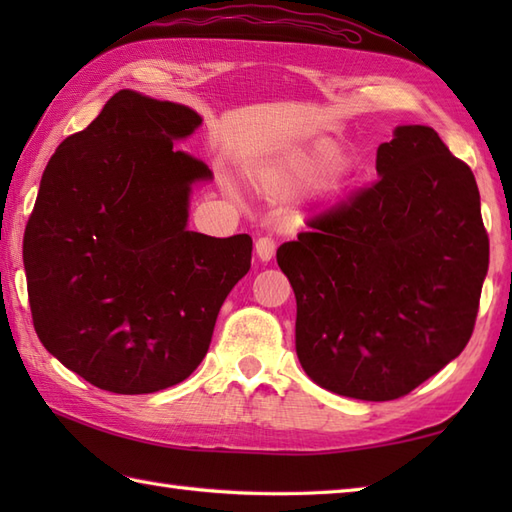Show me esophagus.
<instances>
[{"instance_id":"1","label":"esophagus","mask_w":512,"mask_h":512,"mask_svg":"<svg viewBox=\"0 0 512 512\" xmlns=\"http://www.w3.org/2000/svg\"><path fill=\"white\" fill-rule=\"evenodd\" d=\"M275 248H277L275 239H270V237H259L255 242V253L259 259H262V262H270V259L275 257Z\"/></svg>"}]
</instances>
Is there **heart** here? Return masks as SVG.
I'll list each match as a JSON object with an SVG mask.
<instances>
[{"mask_svg": "<svg viewBox=\"0 0 512 512\" xmlns=\"http://www.w3.org/2000/svg\"><path fill=\"white\" fill-rule=\"evenodd\" d=\"M323 171L325 162L319 158H292L284 167L270 173L268 187L277 195H288L317 182L323 176Z\"/></svg>", "mask_w": 512, "mask_h": 512, "instance_id": "heart-1", "label": "heart"}]
</instances>
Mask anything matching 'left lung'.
<instances>
[{
  "label": "left lung",
  "mask_w": 512,
  "mask_h": 512,
  "mask_svg": "<svg viewBox=\"0 0 512 512\" xmlns=\"http://www.w3.org/2000/svg\"><path fill=\"white\" fill-rule=\"evenodd\" d=\"M378 178L277 248L297 297V356L314 383L396 400L469 343L488 270L471 167L436 129L398 127Z\"/></svg>",
  "instance_id": "obj_1"
}]
</instances>
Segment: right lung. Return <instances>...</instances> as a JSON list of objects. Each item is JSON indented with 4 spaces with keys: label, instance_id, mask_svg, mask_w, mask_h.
Segmentation results:
<instances>
[{
    "label": "right lung",
    "instance_id": "add662e5",
    "mask_svg": "<svg viewBox=\"0 0 512 512\" xmlns=\"http://www.w3.org/2000/svg\"><path fill=\"white\" fill-rule=\"evenodd\" d=\"M202 118L132 90L54 151L24 235L32 325L43 347L112 394L189 378L217 312L250 268L248 235L187 231L209 167L173 147Z\"/></svg>",
    "mask_w": 512,
    "mask_h": 512
}]
</instances>
